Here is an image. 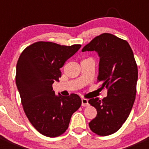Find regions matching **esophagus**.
<instances>
[{
    "mask_svg": "<svg viewBox=\"0 0 149 149\" xmlns=\"http://www.w3.org/2000/svg\"><path fill=\"white\" fill-rule=\"evenodd\" d=\"M81 103H82L83 107H87L88 105H89L88 100L86 99V98H82V99H81Z\"/></svg>",
    "mask_w": 149,
    "mask_h": 149,
    "instance_id": "obj_1",
    "label": "esophagus"
}]
</instances>
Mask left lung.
<instances>
[{
  "instance_id": "left-lung-1",
  "label": "left lung",
  "mask_w": 149,
  "mask_h": 149,
  "mask_svg": "<svg viewBox=\"0 0 149 149\" xmlns=\"http://www.w3.org/2000/svg\"><path fill=\"white\" fill-rule=\"evenodd\" d=\"M93 51L100 57L98 82L107 89V95L89 100L97 110L89 126L97 135L108 136L120 129L131 113L136 98L137 65L128 42L111 33L96 36L82 49Z\"/></svg>"
}]
</instances>
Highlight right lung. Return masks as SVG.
Instances as JSON below:
<instances>
[{
  "label": "right lung",
  "mask_w": 149,
  "mask_h": 149,
  "mask_svg": "<svg viewBox=\"0 0 149 149\" xmlns=\"http://www.w3.org/2000/svg\"><path fill=\"white\" fill-rule=\"evenodd\" d=\"M81 47L40 41L27 47L18 58L15 83L24 111L44 136L56 137L65 132L72 114L81 107L77 94L56 95L52 87L61 77L60 68Z\"/></svg>",
  "instance_id": "1"
}]
</instances>
